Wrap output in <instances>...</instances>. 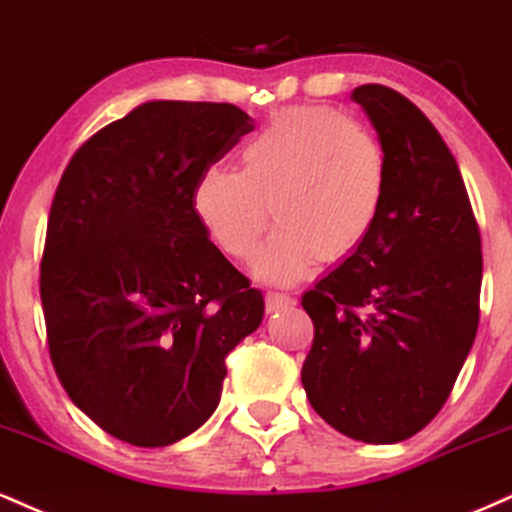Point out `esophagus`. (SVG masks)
Masks as SVG:
<instances>
[{"label":"esophagus","mask_w":512,"mask_h":512,"mask_svg":"<svg viewBox=\"0 0 512 512\" xmlns=\"http://www.w3.org/2000/svg\"><path fill=\"white\" fill-rule=\"evenodd\" d=\"M292 304H294L292 294H285V292H268L266 294V309L268 311L285 309V306H292Z\"/></svg>","instance_id":"esophagus-1"}]
</instances>
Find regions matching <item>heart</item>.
<instances>
[{
  "label": "heart",
  "mask_w": 512,
  "mask_h": 512,
  "mask_svg": "<svg viewBox=\"0 0 512 512\" xmlns=\"http://www.w3.org/2000/svg\"><path fill=\"white\" fill-rule=\"evenodd\" d=\"M388 189V158L374 131L333 107L275 114L242 150V170L208 167L194 186V210L227 256H256L261 280L290 285L316 258L340 261L374 230Z\"/></svg>",
  "instance_id": "b5f03b06"
}]
</instances>
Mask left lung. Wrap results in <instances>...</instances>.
<instances>
[{
    "label": "left lung",
    "mask_w": 512,
    "mask_h": 512,
    "mask_svg": "<svg viewBox=\"0 0 512 512\" xmlns=\"http://www.w3.org/2000/svg\"><path fill=\"white\" fill-rule=\"evenodd\" d=\"M388 158L369 237L302 297L311 407L340 434L398 443L446 405L479 326L482 237L453 153L414 102L352 90Z\"/></svg>",
    "instance_id": "obj_1"
}]
</instances>
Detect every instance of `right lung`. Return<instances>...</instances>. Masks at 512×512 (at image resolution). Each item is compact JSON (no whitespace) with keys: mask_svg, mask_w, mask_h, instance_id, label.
<instances>
[{"mask_svg":"<svg viewBox=\"0 0 512 512\" xmlns=\"http://www.w3.org/2000/svg\"><path fill=\"white\" fill-rule=\"evenodd\" d=\"M254 131L230 102L150 100L90 136L54 194L40 263L47 345L74 405L138 448L194 434L263 294L194 210L203 170Z\"/></svg>","mask_w":512,"mask_h":512,"instance_id":"obj_1","label":"right lung"}]
</instances>
